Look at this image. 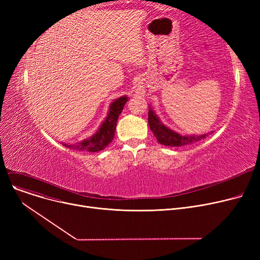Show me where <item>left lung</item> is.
Returning a JSON list of instances; mask_svg holds the SVG:
<instances>
[{"instance_id": "left-lung-1", "label": "left lung", "mask_w": 260, "mask_h": 260, "mask_svg": "<svg viewBox=\"0 0 260 260\" xmlns=\"http://www.w3.org/2000/svg\"><path fill=\"white\" fill-rule=\"evenodd\" d=\"M148 125L149 128L153 132L157 141L160 144L166 146H182L187 144H193L209 136L208 134H204L195 137V136H182L179 135L178 133H175L168 128L166 125L162 124L151 108L148 109Z\"/></svg>"}]
</instances>
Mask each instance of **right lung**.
<instances>
[{
  "label": "right lung",
  "instance_id": "right-lung-1",
  "mask_svg": "<svg viewBox=\"0 0 260 260\" xmlns=\"http://www.w3.org/2000/svg\"><path fill=\"white\" fill-rule=\"evenodd\" d=\"M127 102V97H121L117 100H115L111 106H109V112L107 114V117L105 121L102 123L101 127L99 131L93 134L90 138L85 139L82 142L75 143V144H64L63 145L70 149H76V151H82V152H100L104 149L109 143H111L114 139L117 121L118 118L123 111L125 103Z\"/></svg>",
  "mask_w": 260,
  "mask_h": 260
}]
</instances>
